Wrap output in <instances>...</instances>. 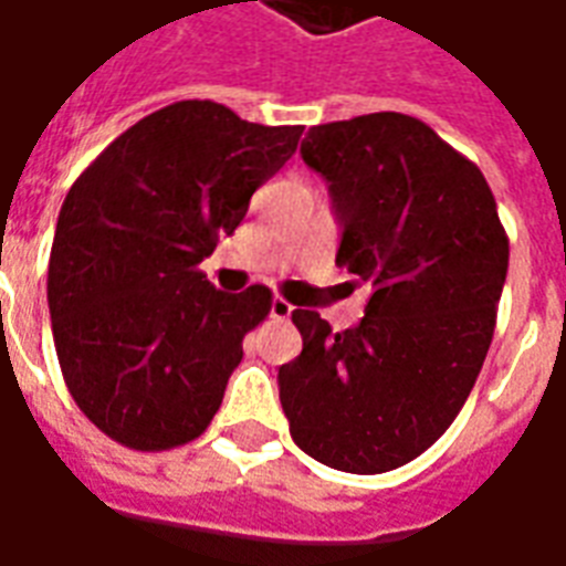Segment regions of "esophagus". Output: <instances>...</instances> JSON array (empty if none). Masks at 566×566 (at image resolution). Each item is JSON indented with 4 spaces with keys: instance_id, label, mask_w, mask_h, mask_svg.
I'll return each mask as SVG.
<instances>
[{
    "instance_id": "34e87169",
    "label": "esophagus",
    "mask_w": 566,
    "mask_h": 566,
    "mask_svg": "<svg viewBox=\"0 0 566 566\" xmlns=\"http://www.w3.org/2000/svg\"><path fill=\"white\" fill-rule=\"evenodd\" d=\"M291 312H294V306H291V303H287L284 296H275V300H272V303H270V315H272V318H279V321L291 318Z\"/></svg>"
}]
</instances>
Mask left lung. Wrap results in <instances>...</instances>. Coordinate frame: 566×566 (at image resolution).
I'll list each match as a JSON object with an SVG mask.
<instances>
[{"label": "left lung", "instance_id": "8db88e82", "mask_svg": "<svg viewBox=\"0 0 566 566\" xmlns=\"http://www.w3.org/2000/svg\"><path fill=\"white\" fill-rule=\"evenodd\" d=\"M303 160L331 181L336 266L373 287L355 331L294 308L303 336L279 367L291 437L345 473L416 461L458 418L497 324L510 235L485 175L400 112L308 129Z\"/></svg>", "mask_w": 566, "mask_h": 566}]
</instances>
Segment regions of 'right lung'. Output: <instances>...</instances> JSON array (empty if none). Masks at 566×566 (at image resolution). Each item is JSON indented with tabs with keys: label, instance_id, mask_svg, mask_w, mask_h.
Segmentation results:
<instances>
[{
	"label": "right lung",
	"instance_id": "1",
	"mask_svg": "<svg viewBox=\"0 0 566 566\" xmlns=\"http://www.w3.org/2000/svg\"><path fill=\"white\" fill-rule=\"evenodd\" d=\"M300 136L303 127H260L221 103L181 99L120 133L75 178L48 263L51 331L72 400L117 446L178 449L221 409L272 291L223 294L199 263Z\"/></svg>",
	"mask_w": 566,
	"mask_h": 566
}]
</instances>
